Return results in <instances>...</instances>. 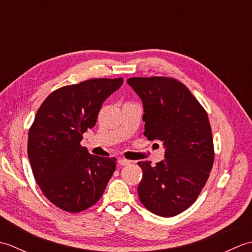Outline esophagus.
<instances>
[{"label":"esophagus","instance_id":"34e87169","mask_svg":"<svg viewBox=\"0 0 252 252\" xmlns=\"http://www.w3.org/2000/svg\"><path fill=\"white\" fill-rule=\"evenodd\" d=\"M118 162H119V164H121V165H127V164L131 163L130 160H127L126 158H119V160H118Z\"/></svg>","mask_w":252,"mask_h":252}]
</instances>
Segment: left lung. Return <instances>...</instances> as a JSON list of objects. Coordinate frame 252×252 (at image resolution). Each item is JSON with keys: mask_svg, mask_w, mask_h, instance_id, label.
I'll use <instances>...</instances> for the list:
<instances>
[{"mask_svg": "<svg viewBox=\"0 0 252 252\" xmlns=\"http://www.w3.org/2000/svg\"><path fill=\"white\" fill-rule=\"evenodd\" d=\"M127 83L143 101L144 135L165 147V159L155 167L137 162L143 170L138 197L155 215H180L196 201L215 161L207 111L176 79L134 77Z\"/></svg>", "mask_w": 252, "mask_h": 252, "instance_id": "obj_1", "label": "left lung"}]
</instances>
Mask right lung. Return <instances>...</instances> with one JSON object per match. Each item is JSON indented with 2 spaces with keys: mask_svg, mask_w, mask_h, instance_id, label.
I'll list each match as a JSON object with an SVG mask.
<instances>
[{
  "mask_svg": "<svg viewBox=\"0 0 252 252\" xmlns=\"http://www.w3.org/2000/svg\"><path fill=\"white\" fill-rule=\"evenodd\" d=\"M123 83L91 79L52 92L42 103L28 134V157L35 182L53 205L77 213L97 202L116 170V158L91 155L81 146L104 100Z\"/></svg>",
  "mask_w": 252,
  "mask_h": 252,
  "instance_id": "right-lung-1",
  "label": "right lung"
}]
</instances>
